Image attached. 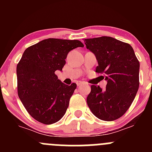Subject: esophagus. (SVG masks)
Segmentation results:
<instances>
[{
	"label": "esophagus",
	"mask_w": 152,
	"mask_h": 152,
	"mask_svg": "<svg viewBox=\"0 0 152 152\" xmlns=\"http://www.w3.org/2000/svg\"><path fill=\"white\" fill-rule=\"evenodd\" d=\"M86 83H85V82H79L77 83V85L79 86V87H80V86H82V85H85Z\"/></svg>",
	"instance_id": "34e87169"
}]
</instances>
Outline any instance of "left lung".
<instances>
[{"label": "left lung", "instance_id": "1", "mask_svg": "<svg viewBox=\"0 0 152 152\" xmlns=\"http://www.w3.org/2000/svg\"><path fill=\"white\" fill-rule=\"evenodd\" d=\"M84 41L96 56L99 65L96 72L107 81L105 90L100 86H91L87 105L98 118L115 121L125 114L135 98L140 85V62L129 44L111 37Z\"/></svg>", "mask_w": 152, "mask_h": 152}]
</instances>
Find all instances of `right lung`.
<instances>
[{
	"label": "right lung",
	"instance_id": "obj_1",
	"mask_svg": "<svg viewBox=\"0 0 152 152\" xmlns=\"http://www.w3.org/2000/svg\"><path fill=\"white\" fill-rule=\"evenodd\" d=\"M77 47H84L77 39L49 38L27 48L18 62V96L28 114L37 121L54 124L66 113L76 84L65 85L55 71L62 70L67 53Z\"/></svg>",
	"mask_w": 152,
	"mask_h": 152
}]
</instances>
